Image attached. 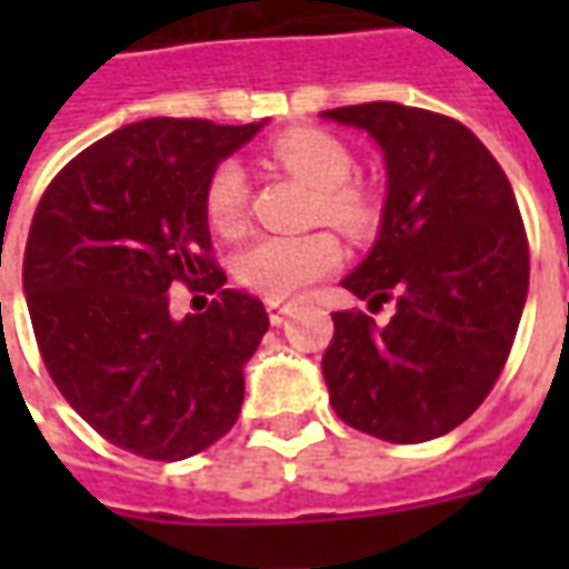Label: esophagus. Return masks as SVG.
<instances>
[{"label":"esophagus","instance_id":"1","mask_svg":"<svg viewBox=\"0 0 569 569\" xmlns=\"http://www.w3.org/2000/svg\"><path fill=\"white\" fill-rule=\"evenodd\" d=\"M292 313V305H283V301H268V317H271L273 326H280Z\"/></svg>","mask_w":569,"mask_h":569}]
</instances>
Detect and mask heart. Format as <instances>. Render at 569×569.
<instances>
[{"instance_id": "1", "label": "heart", "mask_w": 569, "mask_h": 569, "mask_svg": "<svg viewBox=\"0 0 569 569\" xmlns=\"http://www.w3.org/2000/svg\"><path fill=\"white\" fill-rule=\"evenodd\" d=\"M268 154L286 173L317 191L313 219H326L347 234H366L375 224V200L366 188L350 182L353 154L345 142L320 128H292L268 142ZM207 219L216 231L234 234L247 212V176L240 163L222 161L203 191ZM345 249L329 231L301 237H261L234 259L237 283L268 298L286 301L341 268Z\"/></svg>"}]
</instances>
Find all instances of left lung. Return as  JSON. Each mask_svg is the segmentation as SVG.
<instances>
[{
	"mask_svg": "<svg viewBox=\"0 0 569 569\" xmlns=\"http://www.w3.org/2000/svg\"><path fill=\"white\" fill-rule=\"evenodd\" d=\"M322 118L369 133L387 163L381 234L341 286L381 308L332 313L322 375L338 418L396 445L439 439L500 378L525 310L530 252L515 191L476 133L429 109L362 103Z\"/></svg>",
	"mask_w": 569,
	"mask_h": 569,
	"instance_id": "left-lung-1",
	"label": "left lung"
}]
</instances>
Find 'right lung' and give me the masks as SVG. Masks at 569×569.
<instances>
[{"instance_id":"right-lung-1","label":"right lung","mask_w":569,"mask_h":569,"mask_svg":"<svg viewBox=\"0 0 569 569\" xmlns=\"http://www.w3.org/2000/svg\"><path fill=\"white\" fill-rule=\"evenodd\" d=\"M261 124L146 118L76 154L32 216L23 292L44 369L106 441L186 460L234 427L243 366L268 332L259 298L222 289L203 191ZM216 291L169 317V286Z\"/></svg>"}]
</instances>
